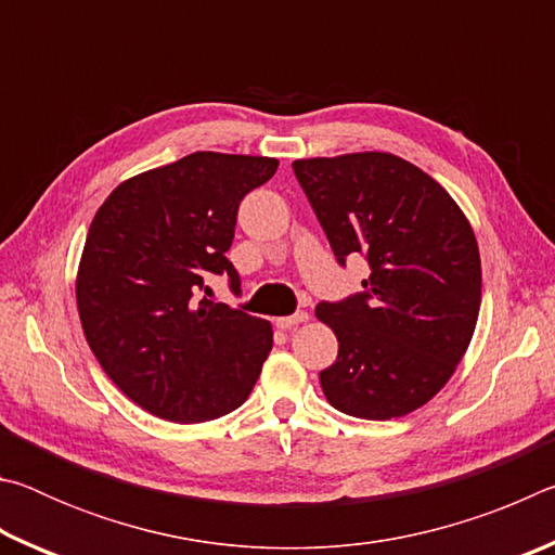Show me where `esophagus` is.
Returning a JSON list of instances; mask_svg holds the SVG:
<instances>
[{
    "mask_svg": "<svg viewBox=\"0 0 555 555\" xmlns=\"http://www.w3.org/2000/svg\"><path fill=\"white\" fill-rule=\"evenodd\" d=\"M306 321H308V313L298 311L294 315H281L274 323H276V327H281V331H288V327H296L298 323H306Z\"/></svg>",
    "mask_w": 555,
    "mask_h": 555,
    "instance_id": "34e87169",
    "label": "esophagus"
}]
</instances>
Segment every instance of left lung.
<instances>
[{"label": "left lung", "mask_w": 555, "mask_h": 555, "mask_svg": "<svg viewBox=\"0 0 555 555\" xmlns=\"http://www.w3.org/2000/svg\"><path fill=\"white\" fill-rule=\"evenodd\" d=\"M294 173L337 264H370L362 294L315 306L340 343L321 372L325 399L354 418L406 416L446 387L473 340L475 232L443 185L393 154L298 158Z\"/></svg>", "instance_id": "1"}]
</instances>
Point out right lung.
Returning a JSON list of instances; mask_svg holds the SVG:
<instances>
[{
  "mask_svg": "<svg viewBox=\"0 0 555 555\" xmlns=\"http://www.w3.org/2000/svg\"><path fill=\"white\" fill-rule=\"evenodd\" d=\"M267 156L195 152L119 183L92 218L75 298L107 377L144 411L203 424L247 401L271 352L261 318L201 298L205 279L240 274L228 255L244 195Z\"/></svg>",
  "mask_w": 555,
  "mask_h": 555,
  "instance_id": "obj_1",
  "label": "right lung"
}]
</instances>
